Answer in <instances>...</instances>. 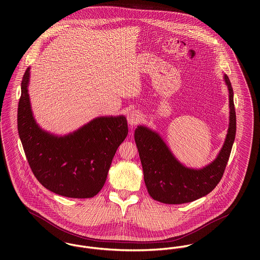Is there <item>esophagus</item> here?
<instances>
[{
	"instance_id": "esophagus-1",
	"label": "esophagus",
	"mask_w": 260,
	"mask_h": 260,
	"mask_svg": "<svg viewBox=\"0 0 260 260\" xmlns=\"http://www.w3.org/2000/svg\"><path fill=\"white\" fill-rule=\"evenodd\" d=\"M141 118H142L141 113L136 111V110L129 112L127 115V120H128V123L130 126H134V125L138 124L140 122Z\"/></svg>"
}]
</instances>
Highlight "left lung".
Instances as JSON below:
<instances>
[{
    "instance_id": "left-lung-1",
    "label": "left lung",
    "mask_w": 260,
    "mask_h": 260,
    "mask_svg": "<svg viewBox=\"0 0 260 260\" xmlns=\"http://www.w3.org/2000/svg\"><path fill=\"white\" fill-rule=\"evenodd\" d=\"M229 96V125L216 158L202 168L182 164L156 131L139 125L134 134L142 163L144 181L149 195L166 204L192 202L210 193L222 178L236 133V115L233 89L229 78L223 75Z\"/></svg>"
}]
</instances>
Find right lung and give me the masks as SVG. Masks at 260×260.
<instances>
[{
	"label": "right lung",
	"instance_id": "add662e5",
	"mask_svg": "<svg viewBox=\"0 0 260 260\" xmlns=\"http://www.w3.org/2000/svg\"><path fill=\"white\" fill-rule=\"evenodd\" d=\"M30 67L23 76L18 131L29 165L48 190L70 198L94 197L105 184L112 159L128 134L126 117H97L76 131L58 136L43 130L34 118Z\"/></svg>",
	"mask_w": 260,
	"mask_h": 260
}]
</instances>
